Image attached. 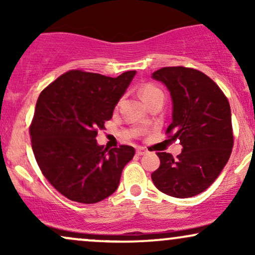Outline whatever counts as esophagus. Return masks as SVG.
Listing matches in <instances>:
<instances>
[{
    "instance_id": "obj_1",
    "label": "esophagus",
    "mask_w": 255,
    "mask_h": 255,
    "mask_svg": "<svg viewBox=\"0 0 255 255\" xmlns=\"http://www.w3.org/2000/svg\"><path fill=\"white\" fill-rule=\"evenodd\" d=\"M145 153H146L145 148L140 147V148H137V150H136V154H137V156H142V154H145Z\"/></svg>"
}]
</instances>
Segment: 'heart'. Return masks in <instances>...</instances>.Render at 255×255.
<instances>
[{"instance_id":"obj_1","label":"heart","mask_w":255,"mask_h":255,"mask_svg":"<svg viewBox=\"0 0 255 255\" xmlns=\"http://www.w3.org/2000/svg\"><path fill=\"white\" fill-rule=\"evenodd\" d=\"M140 95H141V97L145 101V103H148L151 99H153L154 97H157V96L159 95H163V92L162 90H160L158 86H156L154 84L148 83V84L142 85L141 89H140Z\"/></svg>"}]
</instances>
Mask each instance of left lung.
<instances>
[{"label": "left lung", "instance_id": "left-lung-1", "mask_svg": "<svg viewBox=\"0 0 255 255\" xmlns=\"http://www.w3.org/2000/svg\"><path fill=\"white\" fill-rule=\"evenodd\" d=\"M170 91L172 122L165 134L180 140L176 158L157 152L160 165L151 177L154 186L175 198L200 194L215 182L234 146L228 98L211 78L188 67H164L152 74Z\"/></svg>", "mask_w": 255, "mask_h": 255}]
</instances>
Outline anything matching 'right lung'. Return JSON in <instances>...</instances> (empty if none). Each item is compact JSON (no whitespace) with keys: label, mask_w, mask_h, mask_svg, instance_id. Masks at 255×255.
<instances>
[{"label":"right lung","mask_w":255,"mask_h":255,"mask_svg":"<svg viewBox=\"0 0 255 255\" xmlns=\"http://www.w3.org/2000/svg\"><path fill=\"white\" fill-rule=\"evenodd\" d=\"M134 75L129 71L110 78L72 69L40 92L30 126L32 150L44 177L69 200L95 204L118 189L135 150L104 148L96 136Z\"/></svg>","instance_id":"add662e5"}]
</instances>
